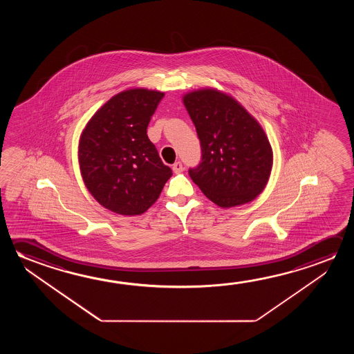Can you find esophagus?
<instances>
[{
    "label": "esophagus",
    "instance_id": "1",
    "mask_svg": "<svg viewBox=\"0 0 354 354\" xmlns=\"http://www.w3.org/2000/svg\"><path fill=\"white\" fill-rule=\"evenodd\" d=\"M183 170H184V165H183V162H174V165H173V171H174L175 174H179V173H181Z\"/></svg>",
    "mask_w": 354,
    "mask_h": 354
}]
</instances>
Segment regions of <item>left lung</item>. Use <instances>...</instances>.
<instances>
[{"mask_svg": "<svg viewBox=\"0 0 354 354\" xmlns=\"http://www.w3.org/2000/svg\"><path fill=\"white\" fill-rule=\"evenodd\" d=\"M201 145V160L189 175L221 207L250 203L267 185L272 165L263 128L236 100L214 88L184 96Z\"/></svg>", "mask_w": 354, "mask_h": 354, "instance_id": "1", "label": "left lung"}]
</instances>
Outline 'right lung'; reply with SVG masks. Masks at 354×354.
Listing matches in <instances>:
<instances>
[{"label": "right lung", "mask_w": 354, "mask_h": 354, "mask_svg": "<svg viewBox=\"0 0 354 354\" xmlns=\"http://www.w3.org/2000/svg\"><path fill=\"white\" fill-rule=\"evenodd\" d=\"M160 91L131 88L117 93L88 121L79 143L87 190L104 207L134 216L157 201L173 175L147 136Z\"/></svg>", "instance_id": "add662e5"}]
</instances>
